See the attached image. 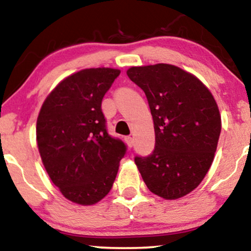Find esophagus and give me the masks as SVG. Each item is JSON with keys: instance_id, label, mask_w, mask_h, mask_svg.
I'll list each match as a JSON object with an SVG mask.
<instances>
[{"instance_id": "1", "label": "esophagus", "mask_w": 251, "mask_h": 251, "mask_svg": "<svg viewBox=\"0 0 251 251\" xmlns=\"http://www.w3.org/2000/svg\"><path fill=\"white\" fill-rule=\"evenodd\" d=\"M125 142H126V144H127V146H128L129 148L133 147V138H132V136H126Z\"/></svg>"}]
</instances>
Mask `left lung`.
Instances as JSON below:
<instances>
[{
	"mask_svg": "<svg viewBox=\"0 0 251 251\" xmlns=\"http://www.w3.org/2000/svg\"><path fill=\"white\" fill-rule=\"evenodd\" d=\"M131 81L145 91L155 148L134 162L149 191L177 199L204 179L217 151L221 117L211 91L195 75L168 63L132 67Z\"/></svg>",
	"mask_w": 251,
	"mask_h": 251,
	"instance_id": "left-lung-1",
	"label": "left lung"
}]
</instances>
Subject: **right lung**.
I'll return each mask as SVG.
<instances>
[{
    "label": "right lung",
    "mask_w": 251,
    "mask_h": 251,
    "mask_svg": "<svg viewBox=\"0 0 251 251\" xmlns=\"http://www.w3.org/2000/svg\"><path fill=\"white\" fill-rule=\"evenodd\" d=\"M120 71L89 68L53 89L37 119V144L50 178L68 201L94 205L112 188L126 145L106 129L102 100Z\"/></svg>",
    "instance_id": "add662e5"
}]
</instances>
